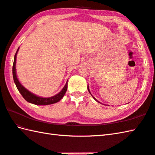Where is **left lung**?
Here are the masks:
<instances>
[{"mask_svg":"<svg viewBox=\"0 0 155 155\" xmlns=\"http://www.w3.org/2000/svg\"><path fill=\"white\" fill-rule=\"evenodd\" d=\"M87 88H88V92H89V93H90V94H91V92H90V90H89V88H88V87H87ZM91 95H92V94H91ZM93 97L95 101H96L97 102H98V101L96 99V98H95L94 97ZM98 103H99V102H98Z\"/></svg>","mask_w":155,"mask_h":155,"instance_id":"8db88e82","label":"left lung"}]
</instances>
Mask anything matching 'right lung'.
<instances>
[{"instance_id":"1","label":"right lung","mask_w":155,"mask_h":155,"mask_svg":"<svg viewBox=\"0 0 155 155\" xmlns=\"http://www.w3.org/2000/svg\"><path fill=\"white\" fill-rule=\"evenodd\" d=\"M18 49L19 48L17 49V51H16V52L15 55L14 62H13V66H12V75H13V79H14V82L16 84V87L17 88L18 91L20 92V93H21L22 96L23 97V98H24L27 102H28V103L34 104H37V105H48V104H54V103H57V102H58L61 99H62V98L64 97V95L65 94L66 92H67V90L68 81L60 93H58L57 94L54 95L53 97H48V98L38 97L37 95L34 94L33 93H31L30 91H28L27 89H26V88L22 86V85L21 84V83L19 82L16 73V54H17Z\"/></svg>"}]
</instances>
